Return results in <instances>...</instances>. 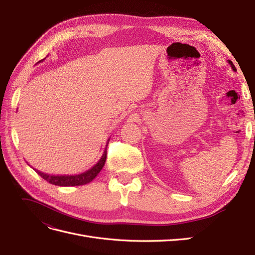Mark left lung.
Here are the masks:
<instances>
[{
  "mask_svg": "<svg viewBox=\"0 0 255 255\" xmlns=\"http://www.w3.org/2000/svg\"><path fill=\"white\" fill-rule=\"evenodd\" d=\"M228 63L231 65V67H232L233 70H234V71H236V68H235V66H234V64L232 63V61H231V60H228Z\"/></svg>",
  "mask_w": 255,
  "mask_h": 255,
  "instance_id": "left-lung-1",
  "label": "left lung"
}]
</instances>
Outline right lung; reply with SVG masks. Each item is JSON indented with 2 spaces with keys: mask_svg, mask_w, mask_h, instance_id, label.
Wrapping results in <instances>:
<instances>
[{
  "mask_svg": "<svg viewBox=\"0 0 255 255\" xmlns=\"http://www.w3.org/2000/svg\"><path fill=\"white\" fill-rule=\"evenodd\" d=\"M105 160H106V149L103 153L102 157L100 158L98 163L86 172H83L76 175H51V174L43 173L41 171H38L36 169L35 171L39 174L42 179H44L45 181L53 185H57V186H80V185H85L95 179V177L98 175V173L102 170V168L105 164Z\"/></svg>",
  "mask_w": 255,
  "mask_h": 255,
  "instance_id": "right-lung-1",
  "label": "right lung"
}]
</instances>
